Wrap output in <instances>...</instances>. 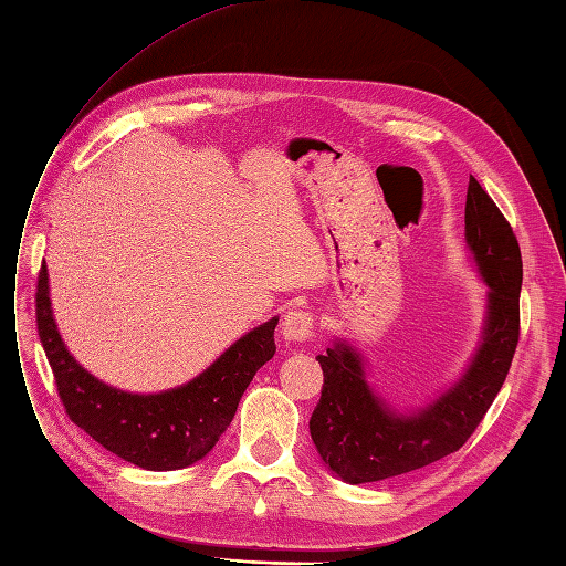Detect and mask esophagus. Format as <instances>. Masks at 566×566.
I'll return each mask as SVG.
<instances>
[{
  "mask_svg": "<svg viewBox=\"0 0 566 566\" xmlns=\"http://www.w3.org/2000/svg\"><path fill=\"white\" fill-rule=\"evenodd\" d=\"M282 338L286 343H303L307 340L310 336H313V329H315V319L310 313H303V310H294V313H289L284 319H282Z\"/></svg>",
  "mask_w": 566,
  "mask_h": 566,
  "instance_id": "34e87169",
  "label": "esophagus"
}]
</instances>
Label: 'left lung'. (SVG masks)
<instances>
[{
  "label": "left lung",
  "instance_id": "1",
  "mask_svg": "<svg viewBox=\"0 0 566 566\" xmlns=\"http://www.w3.org/2000/svg\"><path fill=\"white\" fill-rule=\"evenodd\" d=\"M465 249L489 286L482 332L461 376L430 402L392 407L371 388L350 340L334 338L317 355L324 386L310 434L322 463L343 482H380L459 451L496 399L520 338L522 253L513 228L475 178L465 197Z\"/></svg>",
  "mask_w": 566,
  "mask_h": 566
}]
</instances>
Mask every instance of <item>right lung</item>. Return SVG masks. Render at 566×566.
Masks as SVG:
<instances>
[{"mask_svg":"<svg viewBox=\"0 0 566 566\" xmlns=\"http://www.w3.org/2000/svg\"><path fill=\"white\" fill-rule=\"evenodd\" d=\"M277 322L253 326L184 386L129 392L107 386L72 357L53 319L46 263L38 280V332L72 423L119 459L155 472L202 461L221 440L249 382L275 355Z\"/></svg>","mask_w":566,"mask_h":566,"instance_id":"obj_1","label":"right lung"}]
</instances>
